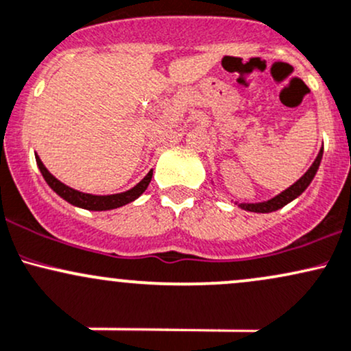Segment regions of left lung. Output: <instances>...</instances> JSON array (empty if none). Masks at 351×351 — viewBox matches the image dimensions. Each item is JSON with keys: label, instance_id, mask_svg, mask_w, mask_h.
<instances>
[{"label": "left lung", "instance_id": "obj_1", "mask_svg": "<svg viewBox=\"0 0 351 351\" xmlns=\"http://www.w3.org/2000/svg\"><path fill=\"white\" fill-rule=\"evenodd\" d=\"M322 156H324V147L320 149V152H318L317 159H315V162L310 165L308 171H306L305 174H303L300 179H298L297 182L293 184V186H290L289 189H285V191H283L282 194H278L277 197H274V199L267 200V202L239 204V207H242L243 210H249V212H258V214H267V212L278 210V208H282L283 206H287V204L292 202L293 199H297V197L300 195L302 192L310 186V182H312V180H313L315 174H317L318 165H320V162H322Z\"/></svg>", "mask_w": 351, "mask_h": 351}]
</instances>
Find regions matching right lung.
Wrapping results in <instances>:
<instances>
[{
    "label": "right lung",
    "mask_w": 351,
    "mask_h": 351,
    "mask_svg": "<svg viewBox=\"0 0 351 351\" xmlns=\"http://www.w3.org/2000/svg\"><path fill=\"white\" fill-rule=\"evenodd\" d=\"M36 164L39 171H41L43 177H45V180L48 182V186L53 189L59 197L68 200V202L73 204V206L88 208V210H111V208L123 207L125 204L136 200L137 197L143 194L152 179V171H151L139 184H137L136 187H132L131 191L121 192V194H112V195H93V194H84V192H80V191H74V189H71L66 186V184H62L61 180H58L56 177L51 174L48 169L45 167V164L41 162V159H39L38 156H36Z\"/></svg>",
    "instance_id": "add662e5"
}]
</instances>
